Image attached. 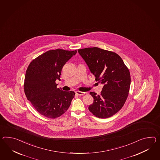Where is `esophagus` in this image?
I'll return each instance as SVG.
<instances>
[{
  "label": "esophagus",
  "mask_w": 160,
  "mask_h": 160,
  "mask_svg": "<svg viewBox=\"0 0 160 160\" xmlns=\"http://www.w3.org/2000/svg\"><path fill=\"white\" fill-rule=\"evenodd\" d=\"M76 94H77L78 95H79V96H82V95H84V94H86V92H81V91H76Z\"/></svg>",
  "instance_id": "34e87169"
}]
</instances>
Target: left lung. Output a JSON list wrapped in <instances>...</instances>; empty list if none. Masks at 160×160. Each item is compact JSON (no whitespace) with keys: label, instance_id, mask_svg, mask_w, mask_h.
I'll return each mask as SVG.
<instances>
[{"label":"left lung","instance_id":"1","mask_svg":"<svg viewBox=\"0 0 160 160\" xmlns=\"http://www.w3.org/2000/svg\"><path fill=\"white\" fill-rule=\"evenodd\" d=\"M96 82L103 84L101 94L91 92L94 102L91 113L98 118H109L122 108L128 95L131 75L121 57L113 51L98 47L78 49Z\"/></svg>","mask_w":160,"mask_h":160}]
</instances>
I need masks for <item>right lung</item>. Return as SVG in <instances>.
Wrapping results in <instances>:
<instances>
[{
	"label": "right lung",
	"mask_w": 160,
	"mask_h": 160,
	"mask_svg": "<svg viewBox=\"0 0 160 160\" xmlns=\"http://www.w3.org/2000/svg\"><path fill=\"white\" fill-rule=\"evenodd\" d=\"M77 51L49 50L32 60L26 71L24 92L28 100L40 114L55 118L65 113L74 97L73 91L57 88L63 66Z\"/></svg>",
	"instance_id": "obj_1"
}]
</instances>
